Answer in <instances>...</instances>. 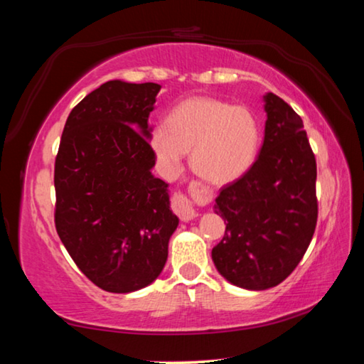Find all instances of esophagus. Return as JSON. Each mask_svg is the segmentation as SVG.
Listing matches in <instances>:
<instances>
[{"instance_id": "34e87169", "label": "esophagus", "mask_w": 364, "mask_h": 364, "mask_svg": "<svg viewBox=\"0 0 364 364\" xmlns=\"http://www.w3.org/2000/svg\"><path fill=\"white\" fill-rule=\"evenodd\" d=\"M171 208H173V212L180 217L183 221H189V220H194L197 217V212L193 205V202H191L186 196L183 194H175L173 199H171Z\"/></svg>"}]
</instances>
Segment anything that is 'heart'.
<instances>
[{
    "instance_id": "b5f03b06",
    "label": "heart",
    "mask_w": 364,
    "mask_h": 364,
    "mask_svg": "<svg viewBox=\"0 0 364 364\" xmlns=\"http://www.w3.org/2000/svg\"><path fill=\"white\" fill-rule=\"evenodd\" d=\"M260 143V122L250 109L205 96L178 104L149 136L165 175H176L191 151L196 173L213 184L232 183L247 173Z\"/></svg>"
}]
</instances>
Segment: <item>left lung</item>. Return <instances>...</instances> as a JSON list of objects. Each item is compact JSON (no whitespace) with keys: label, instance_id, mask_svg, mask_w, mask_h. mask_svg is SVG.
<instances>
[{"label":"left lung","instance_id":"obj_1","mask_svg":"<svg viewBox=\"0 0 364 364\" xmlns=\"http://www.w3.org/2000/svg\"><path fill=\"white\" fill-rule=\"evenodd\" d=\"M264 139L254 165L221 189L213 210L226 223L212 250L231 284L264 291L304 258L318 220L316 160L304 122L279 96H263Z\"/></svg>","mask_w":364,"mask_h":364}]
</instances>
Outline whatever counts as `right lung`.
<instances>
[{"mask_svg":"<svg viewBox=\"0 0 364 364\" xmlns=\"http://www.w3.org/2000/svg\"><path fill=\"white\" fill-rule=\"evenodd\" d=\"M157 83L110 80L72 109L54 188L56 231L102 291L128 294L159 278L178 226L168 184L152 175L149 114Z\"/></svg>","mask_w":364,"mask_h":364,"instance_id":"right-lung-1","label":"right lung"}]
</instances>
